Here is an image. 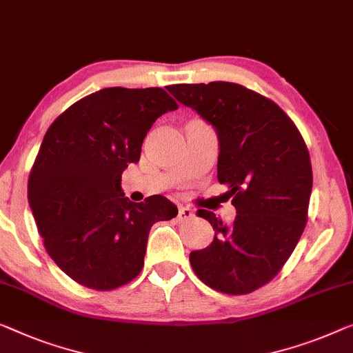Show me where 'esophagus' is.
Here are the masks:
<instances>
[{
	"label": "esophagus",
	"mask_w": 353,
	"mask_h": 353,
	"mask_svg": "<svg viewBox=\"0 0 353 353\" xmlns=\"http://www.w3.org/2000/svg\"><path fill=\"white\" fill-rule=\"evenodd\" d=\"M194 216V212L189 207H180L178 208V219L180 221H186V219H191Z\"/></svg>",
	"instance_id": "34e87169"
}]
</instances>
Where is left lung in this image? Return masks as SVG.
Masks as SVG:
<instances>
[{"label": "left lung", "mask_w": 353, "mask_h": 353, "mask_svg": "<svg viewBox=\"0 0 353 353\" xmlns=\"http://www.w3.org/2000/svg\"><path fill=\"white\" fill-rule=\"evenodd\" d=\"M168 92L216 130L218 181L231 188L237 210L229 224L208 210L197 212L214 237L189 254L192 270L221 293H252L280 272L307 223V146L279 105L240 84H175Z\"/></svg>", "instance_id": "1"}]
</instances>
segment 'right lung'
<instances>
[{"mask_svg":"<svg viewBox=\"0 0 353 353\" xmlns=\"http://www.w3.org/2000/svg\"><path fill=\"white\" fill-rule=\"evenodd\" d=\"M176 108L161 88H106L71 105L46 132L28 203L46 252L83 287L108 291L134 280L152 224L178 214L165 197L135 203L121 189L148 130Z\"/></svg>","mask_w":353,"mask_h":353,"instance_id":"right-lung-1","label":"right lung"}]
</instances>
